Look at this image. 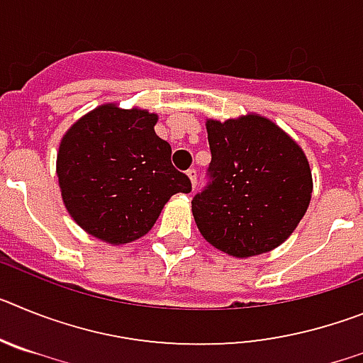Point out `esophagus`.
<instances>
[{
	"mask_svg": "<svg viewBox=\"0 0 363 363\" xmlns=\"http://www.w3.org/2000/svg\"><path fill=\"white\" fill-rule=\"evenodd\" d=\"M187 176H189V179H191L192 189L196 187V178H198V174H196V169H189V171H187Z\"/></svg>",
	"mask_w": 363,
	"mask_h": 363,
	"instance_id": "34e87169",
	"label": "esophagus"
}]
</instances>
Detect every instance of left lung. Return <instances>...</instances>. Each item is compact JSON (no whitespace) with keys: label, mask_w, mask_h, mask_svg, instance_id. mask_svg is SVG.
<instances>
[{"label":"left lung","mask_w":363,"mask_h":363,"mask_svg":"<svg viewBox=\"0 0 363 363\" xmlns=\"http://www.w3.org/2000/svg\"><path fill=\"white\" fill-rule=\"evenodd\" d=\"M207 184L192 198L203 238L236 258L267 252L296 229L313 179L306 154L262 116L207 121Z\"/></svg>","instance_id":"1"}]
</instances>
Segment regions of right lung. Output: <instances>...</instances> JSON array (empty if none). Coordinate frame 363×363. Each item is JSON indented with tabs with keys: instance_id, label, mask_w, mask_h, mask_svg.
Segmentation results:
<instances>
[{
	"instance_id": "1",
	"label": "right lung",
	"mask_w": 363,
	"mask_h": 363,
	"mask_svg": "<svg viewBox=\"0 0 363 363\" xmlns=\"http://www.w3.org/2000/svg\"><path fill=\"white\" fill-rule=\"evenodd\" d=\"M158 116L104 105L76 121L57 152L67 211L79 227L108 243L149 233L176 192L191 179L171 163V145L154 133Z\"/></svg>"
}]
</instances>
